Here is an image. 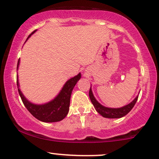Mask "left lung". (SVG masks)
<instances>
[{"instance_id": "8db88e82", "label": "left lung", "mask_w": 159, "mask_h": 159, "mask_svg": "<svg viewBox=\"0 0 159 159\" xmlns=\"http://www.w3.org/2000/svg\"><path fill=\"white\" fill-rule=\"evenodd\" d=\"M89 98H90L91 102L93 103V106L95 109V110L98 112L101 116H102L104 118H120L123 116H126L128 112H130V110L133 108V107L135 106V103L139 98V95H137L135 97V98L133 100L132 102L128 104L127 105L122 107L120 108H110V107H106L101 105L98 101L95 99V98L93 95V92H92L91 87L89 89Z\"/></svg>"}]
</instances>
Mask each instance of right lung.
Instances as JSON below:
<instances>
[{
  "mask_svg": "<svg viewBox=\"0 0 159 159\" xmlns=\"http://www.w3.org/2000/svg\"><path fill=\"white\" fill-rule=\"evenodd\" d=\"M35 30L29 35L28 38L31 36L32 34L35 33ZM27 38V39H28ZM26 39V40H27ZM19 64H20V59L18 61V66H17V70H18ZM81 77V74L78 73L75 77L69 79L65 83L64 87H62L58 95L52 100L49 101L43 104H32L30 101L25 98L23 93L19 89V82L18 77L17 75V85H18V89L19 95H20L21 100L24 103V106L27 109L29 112L31 113L34 117L37 118L39 121L43 122H57L60 121L66 117V115L69 112V108H70V97H71L72 91L73 89L77 82L79 81Z\"/></svg>",
  "mask_w": 159,
  "mask_h": 159,
  "instance_id": "1",
  "label": "right lung"
}]
</instances>
